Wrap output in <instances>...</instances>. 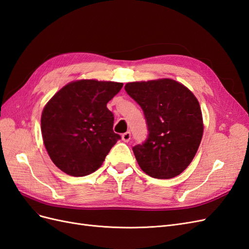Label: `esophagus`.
<instances>
[{"mask_svg": "<svg viewBox=\"0 0 249 249\" xmlns=\"http://www.w3.org/2000/svg\"><path fill=\"white\" fill-rule=\"evenodd\" d=\"M122 138L124 142H129L130 139H131V133L130 132H125L122 135Z\"/></svg>", "mask_w": 249, "mask_h": 249, "instance_id": "34e87169", "label": "esophagus"}]
</instances>
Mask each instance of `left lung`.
Wrapping results in <instances>:
<instances>
[{
	"label": "left lung",
	"mask_w": 249,
	"mask_h": 249,
	"mask_svg": "<svg viewBox=\"0 0 249 249\" xmlns=\"http://www.w3.org/2000/svg\"><path fill=\"white\" fill-rule=\"evenodd\" d=\"M126 93L144 113L148 136L133 147L140 168L155 178L182 173L196 154L203 133L196 97L171 79L132 82Z\"/></svg>",
	"instance_id": "1"
}]
</instances>
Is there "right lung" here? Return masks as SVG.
Returning a JSON list of instances; mask_svg holds the SVG:
<instances>
[{
	"mask_svg": "<svg viewBox=\"0 0 249 249\" xmlns=\"http://www.w3.org/2000/svg\"><path fill=\"white\" fill-rule=\"evenodd\" d=\"M123 83L79 80L52 97L41 114L44 146L56 166L72 177L99 169L120 139L113 132L114 116L107 108Z\"/></svg>",
	"mask_w": 249,
	"mask_h": 249,
	"instance_id": "obj_1",
	"label": "right lung"
}]
</instances>
